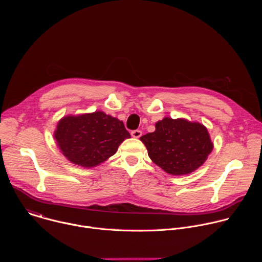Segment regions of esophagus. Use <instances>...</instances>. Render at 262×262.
<instances>
[{"label":"esophagus","instance_id":"esophagus-1","mask_svg":"<svg viewBox=\"0 0 262 262\" xmlns=\"http://www.w3.org/2000/svg\"><path fill=\"white\" fill-rule=\"evenodd\" d=\"M130 135H132V137H134V138H140V137L142 136V132L139 130V129H135V130H132Z\"/></svg>","mask_w":262,"mask_h":262}]
</instances>
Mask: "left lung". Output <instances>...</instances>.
Here are the masks:
<instances>
[{
  "label": "left lung",
  "mask_w": 262,
  "mask_h": 262,
  "mask_svg": "<svg viewBox=\"0 0 262 262\" xmlns=\"http://www.w3.org/2000/svg\"><path fill=\"white\" fill-rule=\"evenodd\" d=\"M148 156L172 175L189 174L199 168L212 150L205 126L184 119L164 118L156 130L142 136Z\"/></svg>",
  "instance_id": "left-lung-1"
}]
</instances>
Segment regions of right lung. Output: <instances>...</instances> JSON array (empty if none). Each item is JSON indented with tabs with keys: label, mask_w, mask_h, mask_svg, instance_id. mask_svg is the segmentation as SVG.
I'll use <instances>...</instances> for the list:
<instances>
[{
	"label": "right lung",
	"mask_w": 262,
	"mask_h": 262,
	"mask_svg": "<svg viewBox=\"0 0 262 262\" xmlns=\"http://www.w3.org/2000/svg\"><path fill=\"white\" fill-rule=\"evenodd\" d=\"M130 138L122 121L94 112L61 119L55 139L62 154L73 164L94 167L116 154L124 139Z\"/></svg>",
	"instance_id": "right-lung-1"
}]
</instances>
